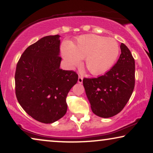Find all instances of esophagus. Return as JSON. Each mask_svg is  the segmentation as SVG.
Listing matches in <instances>:
<instances>
[{"label":"esophagus","instance_id":"esophagus-1","mask_svg":"<svg viewBox=\"0 0 153 153\" xmlns=\"http://www.w3.org/2000/svg\"><path fill=\"white\" fill-rule=\"evenodd\" d=\"M78 82H79V83H82V82H83V77L81 76H79Z\"/></svg>","mask_w":153,"mask_h":153}]
</instances>
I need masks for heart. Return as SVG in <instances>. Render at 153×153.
<instances>
[{
    "mask_svg": "<svg viewBox=\"0 0 153 153\" xmlns=\"http://www.w3.org/2000/svg\"><path fill=\"white\" fill-rule=\"evenodd\" d=\"M120 48L114 39L97 35H81L74 42H65L61 53L67 66L72 69L84 59L85 65L94 75L104 73L113 66L118 58Z\"/></svg>",
    "mask_w": 153,
    "mask_h": 153,
    "instance_id": "heart-1",
    "label": "heart"
}]
</instances>
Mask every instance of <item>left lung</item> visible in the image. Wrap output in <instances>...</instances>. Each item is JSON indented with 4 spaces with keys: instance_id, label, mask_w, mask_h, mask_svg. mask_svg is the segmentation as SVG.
<instances>
[{
    "instance_id": "left-lung-1",
    "label": "left lung",
    "mask_w": 153,
    "mask_h": 153,
    "mask_svg": "<svg viewBox=\"0 0 153 153\" xmlns=\"http://www.w3.org/2000/svg\"><path fill=\"white\" fill-rule=\"evenodd\" d=\"M120 50L118 60L109 71L97 78L83 80L92 111L102 118H110L120 113L134 88V59L123 43Z\"/></svg>"
}]
</instances>
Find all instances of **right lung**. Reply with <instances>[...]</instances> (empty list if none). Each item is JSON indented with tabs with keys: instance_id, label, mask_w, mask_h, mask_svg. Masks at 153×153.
I'll return each mask as SVG.
<instances>
[{
	"instance_id": "1",
	"label": "right lung",
	"mask_w": 153,
	"mask_h": 153,
	"mask_svg": "<svg viewBox=\"0 0 153 153\" xmlns=\"http://www.w3.org/2000/svg\"><path fill=\"white\" fill-rule=\"evenodd\" d=\"M59 37L49 35L29 46L19 60L14 76L19 103L33 118L47 124L65 116L67 95L78 81L74 71L60 68Z\"/></svg>"
}]
</instances>
